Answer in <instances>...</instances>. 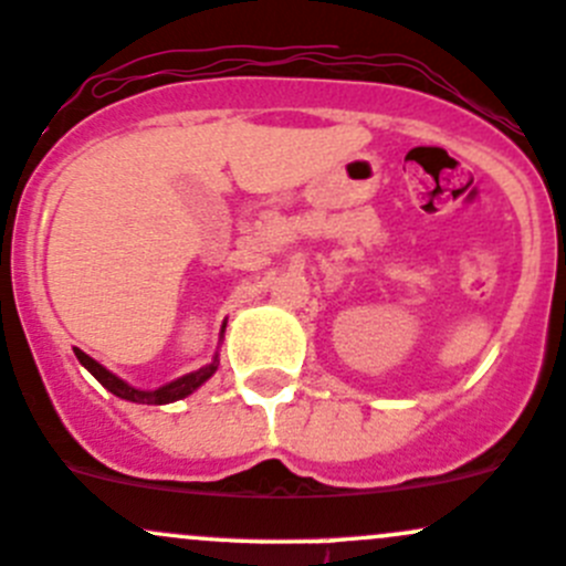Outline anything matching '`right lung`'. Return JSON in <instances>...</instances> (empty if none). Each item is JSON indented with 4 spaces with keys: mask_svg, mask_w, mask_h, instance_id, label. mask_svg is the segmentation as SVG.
Wrapping results in <instances>:
<instances>
[{
    "mask_svg": "<svg viewBox=\"0 0 566 566\" xmlns=\"http://www.w3.org/2000/svg\"><path fill=\"white\" fill-rule=\"evenodd\" d=\"M73 353H76V358H78V361H82V367L87 369V373L93 375V378L98 380V384L104 386V389L112 391L114 397L128 399V402H139V405H167V402H175V399L188 397V394L197 391L199 386H202L205 380H208L210 375L216 373V369H219V356H213V361H210L208 367L197 369V373L182 375V378H177V380H172V384H167V386H158V389L145 391V389H134V386H128L123 378H117V375H114V373H108L106 367H101V364L95 361V358H90L87 353L78 350V347H73Z\"/></svg>",
    "mask_w": 566,
    "mask_h": 566,
    "instance_id": "obj_1",
    "label": "right lung"
}]
</instances>
